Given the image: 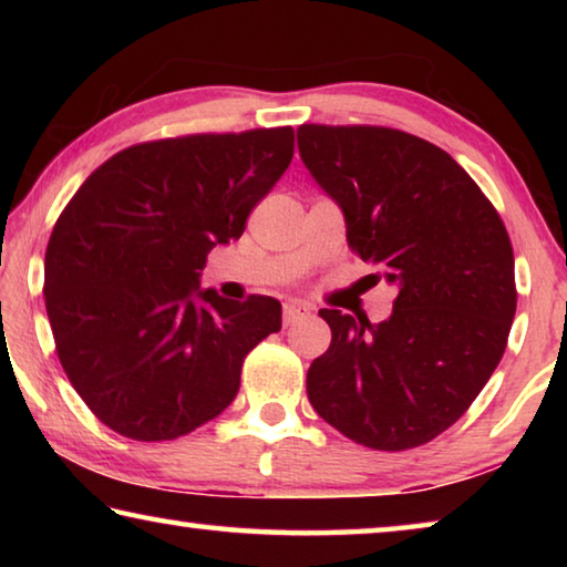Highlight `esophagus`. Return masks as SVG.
Segmentation results:
<instances>
[{
	"label": "esophagus",
	"instance_id": "1",
	"mask_svg": "<svg viewBox=\"0 0 567 567\" xmlns=\"http://www.w3.org/2000/svg\"><path fill=\"white\" fill-rule=\"evenodd\" d=\"M305 315H310V307H307V305L300 302V300H287L285 307H282L285 324H292V322H297V320H302Z\"/></svg>",
	"mask_w": 567,
	"mask_h": 567
}]
</instances>
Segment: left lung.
<instances>
[{"instance_id":"left-lung-1","label":"left lung","mask_w":567,"mask_h":567,"mask_svg":"<svg viewBox=\"0 0 567 567\" xmlns=\"http://www.w3.org/2000/svg\"><path fill=\"white\" fill-rule=\"evenodd\" d=\"M297 150L350 247L398 290L378 324L320 310L332 342L307 370V398L364 447L425 445L503 358L517 302L511 237L473 177L408 132L302 124Z\"/></svg>"}]
</instances>
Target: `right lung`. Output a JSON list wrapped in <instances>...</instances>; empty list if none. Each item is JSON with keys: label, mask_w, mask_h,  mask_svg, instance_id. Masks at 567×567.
<instances>
[{"label": "right lung", "mask_w": 567, "mask_h": 567, "mask_svg": "<svg viewBox=\"0 0 567 567\" xmlns=\"http://www.w3.org/2000/svg\"><path fill=\"white\" fill-rule=\"evenodd\" d=\"M292 127L189 134L104 162L64 207L44 300L72 388L124 437L175 440L217 417L245 354L282 328V305L199 287L209 249L290 167Z\"/></svg>", "instance_id": "right-lung-1"}]
</instances>
